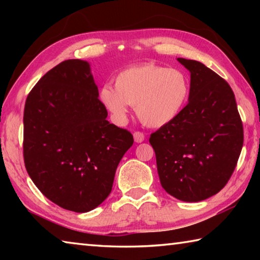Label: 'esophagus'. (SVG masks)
<instances>
[{"label":"esophagus","instance_id":"obj_1","mask_svg":"<svg viewBox=\"0 0 260 260\" xmlns=\"http://www.w3.org/2000/svg\"><path fill=\"white\" fill-rule=\"evenodd\" d=\"M133 136H134V141L136 143H141L144 141V134L141 133V132H134Z\"/></svg>","mask_w":260,"mask_h":260}]
</instances>
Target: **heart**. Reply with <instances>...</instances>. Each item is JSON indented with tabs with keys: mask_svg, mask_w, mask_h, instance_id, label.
<instances>
[{
	"mask_svg": "<svg viewBox=\"0 0 260 260\" xmlns=\"http://www.w3.org/2000/svg\"><path fill=\"white\" fill-rule=\"evenodd\" d=\"M114 86L105 83L99 91L101 104L117 122H124L129 105L149 127H162L182 113L190 96V80L179 69L146 63L122 70Z\"/></svg>",
	"mask_w": 260,
	"mask_h": 260,
	"instance_id": "heart-1",
	"label": "heart"
}]
</instances>
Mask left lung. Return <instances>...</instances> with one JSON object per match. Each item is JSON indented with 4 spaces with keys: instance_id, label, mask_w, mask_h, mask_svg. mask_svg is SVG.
Segmentation results:
<instances>
[{
    "instance_id": "1",
    "label": "left lung",
    "mask_w": 260,
    "mask_h": 260,
    "mask_svg": "<svg viewBox=\"0 0 260 260\" xmlns=\"http://www.w3.org/2000/svg\"><path fill=\"white\" fill-rule=\"evenodd\" d=\"M178 60L190 72L188 104L149 142L166 192L183 202H201L232 177L243 146V126L227 81L201 61Z\"/></svg>"
}]
</instances>
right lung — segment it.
I'll use <instances>...</instances> for the list:
<instances>
[{
	"mask_svg": "<svg viewBox=\"0 0 260 260\" xmlns=\"http://www.w3.org/2000/svg\"><path fill=\"white\" fill-rule=\"evenodd\" d=\"M86 60L68 59L30 90L24 110V161L52 203L82 213L111 192L114 174L134 140L107 120Z\"/></svg>",
	"mask_w": 260,
	"mask_h": 260,
	"instance_id": "obj_1",
	"label": "right lung"
}]
</instances>
